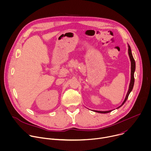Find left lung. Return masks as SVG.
I'll use <instances>...</instances> for the list:
<instances>
[{"instance_id":"8db88e82","label":"left lung","mask_w":151,"mask_h":151,"mask_svg":"<svg viewBox=\"0 0 151 151\" xmlns=\"http://www.w3.org/2000/svg\"><path fill=\"white\" fill-rule=\"evenodd\" d=\"M128 55H129V57H130V61H131V80H130V85H129V88H128V91L127 92V94L126 95V97L123 101V103H122V104L119 106L118 108H119V107H120L121 106H122L124 103L125 102L127 101L128 97V96L129 94H130V93H131V91H132L133 90V86H134V72H135V69H136V63H135V61H134V59L133 57V55H132V50H131V48L128 45ZM112 111H96V112H98V113H101V114H106V113H109L110 112H111Z\"/></svg>"}]
</instances>
